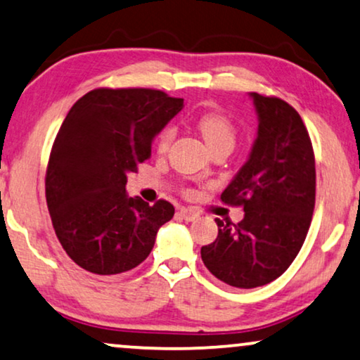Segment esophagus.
Listing matches in <instances>:
<instances>
[{
	"instance_id": "34e87169",
	"label": "esophagus",
	"mask_w": 360,
	"mask_h": 360,
	"mask_svg": "<svg viewBox=\"0 0 360 360\" xmlns=\"http://www.w3.org/2000/svg\"><path fill=\"white\" fill-rule=\"evenodd\" d=\"M178 215L181 217L182 220H186V221H192V220L197 219L195 212H194V210H189V209H181V210L178 212Z\"/></svg>"
}]
</instances>
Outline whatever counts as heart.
Returning a JSON list of instances; mask_svg holds the SVG:
<instances>
[{"label":"heart","mask_w":360,"mask_h":360,"mask_svg":"<svg viewBox=\"0 0 360 360\" xmlns=\"http://www.w3.org/2000/svg\"><path fill=\"white\" fill-rule=\"evenodd\" d=\"M195 125L200 131L202 139L205 140V143L209 145L210 150H214L220 145L233 146V143H235V135H236L235 127H233L230 119L221 112L210 110V112L200 114L195 120ZM173 139H174V129L166 127L160 134L158 150L160 151L168 150V146Z\"/></svg>","instance_id":"1"}]
</instances>
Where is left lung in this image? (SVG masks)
<instances>
[{"instance_id":"1","label":"left lung","mask_w":360,"mask_h":360,"mask_svg":"<svg viewBox=\"0 0 360 360\" xmlns=\"http://www.w3.org/2000/svg\"><path fill=\"white\" fill-rule=\"evenodd\" d=\"M257 131L246 163L221 192L243 205L238 225L215 219L219 236L200 256L217 279L238 288L266 285L287 271L305 241L315 207V155L302 117L279 98L250 93Z\"/></svg>"}]
</instances>
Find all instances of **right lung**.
<instances>
[{
	"instance_id": "right-lung-1",
	"label": "right lung",
	"mask_w": 360,
	"mask_h": 360,
	"mask_svg": "<svg viewBox=\"0 0 360 360\" xmlns=\"http://www.w3.org/2000/svg\"><path fill=\"white\" fill-rule=\"evenodd\" d=\"M182 108L184 99L163 91L101 88L70 109L50 153L45 197L58 241L79 267L112 276L148 257L174 207L129 197L127 174L150 158L155 136Z\"/></svg>"
}]
</instances>
